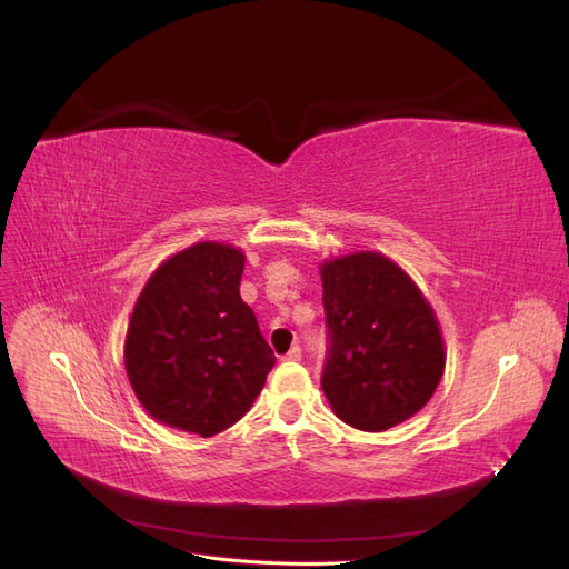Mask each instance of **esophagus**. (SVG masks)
I'll use <instances>...</instances> for the list:
<instances>
[{"label":"esophagus","mask_w":569,"mask_h":569,"mask_svg":"<svg viewBox=\"0 0 569 569\" xmlns=\"http://www.w3.org/2000/svg\"><path fill=\"white\" fill-rule=\"evenodd\" d=\"M282 360H301V349H299V347H291V349L282 356Z\"/></svg>","instance_id":"34e87169"}]
</instances>
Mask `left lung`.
Segmentation results:
<instances>
[{
  "label": "left lung",
  "instance_id": "left-lung-1",
  "mask_svg": "<svg viewBox=\"0 0 569 569\" xmlns=\"http://www.w3.org/2000/svg\"><path fill=\"white\" fill-rule=\"evenodd\" d=\"M330 356L322 391L335 416L363 432L412 418L441 382V327L420 287L377 251L320 266Z\"/></svg>",
  "mask_w": 569,
  "mask_h": 569
}]
</instances>
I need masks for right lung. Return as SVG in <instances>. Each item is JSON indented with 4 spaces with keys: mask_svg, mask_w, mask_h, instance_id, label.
Returning a JSON list of instances; mask_svg holds the SVG:
<instances>
[{
    "mask_svg": "<svg viewBox=\"0 0 569 569\" xmlns=\"http://www.w3.org/2000/svg\"><path fill=\"white\" fill-rule=\"evenodd\" d=\"M244 251L197 242L151 272L132 308L126 372L161 425L213 437L261 393L274 356L239 297Z\"/></svg>",
    "mask_w": 569,
    "mask_h": 569,
    "instance_id": "right-lung-1",
    "label": "right lung"
}]
</instances>
